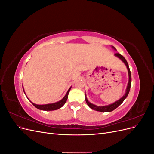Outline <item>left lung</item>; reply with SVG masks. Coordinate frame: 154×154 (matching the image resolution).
Returning a JSON list of instances; mask_svg holds the SVG:
<instances>
[{
  "mask_svg": "<svg viewBox=\"0 0 154 154\" xmlns=\"http://www.w3.org/2000/svg\"><path fill=\"white\" fill-rule=\"evenodd\" d=\"M111 47H112V48L116 51V49L114 47V46L112 45ZM114 55L116 56V57H118V58H119L125 64V66H127V70H128V82L127 88H126V91H125V94L122 97H121L119 100L115 101L114 103L110 104V105H105V106H97L96 105L92 104V103H91V102L88 101V100H87L86 94H85V101H86V103H87V105L89 106L91 109L94 110L99 111V112H109L114 110V109H116L118 106H119L121 104L123 103V101L126 99V97H127L128 93H129V91H130V86H131L132 78H131V72H130V71L128 64L127 62V60H126V59L123 57L122 54H120L119 53H116Z\"/></svg>",
  "mask_w": 154,
  "mask_h": 154,
  "instance_id": "left-lung-1",
  "label": "left lung"
}]
</instances>
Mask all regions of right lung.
Masks as SVG:
<instances>
[{"instance_id":"1","label":"right lung","mask_w":154,"mask_h":154,"mask_svg":"<svg viewBox=\"0 0 154 154\" xmlns=\"http://www.w3.org/2000/svg\"><path fill=\"white\" fill-rule=\"evenodd\" d=\"M71 87L69 88V90L67 91L66 94L65 95V96L63 97V98L61 100H60L59 101L56 102V103L45 104V105H37V104L32 103V102H31H31V103L33 105L36 107V108H37L39 110H57V109H59L60 108H61V107H62L64 105V104L66 103V101L67 100V97H68L69 92L70 90H71ZM23 91H24V92L25 93L24 87H23ZM25 94H26V93H25ZM26 97H27V96H26ZM27 99H28V97H27Z\"/></svg>"}]
</instances>
